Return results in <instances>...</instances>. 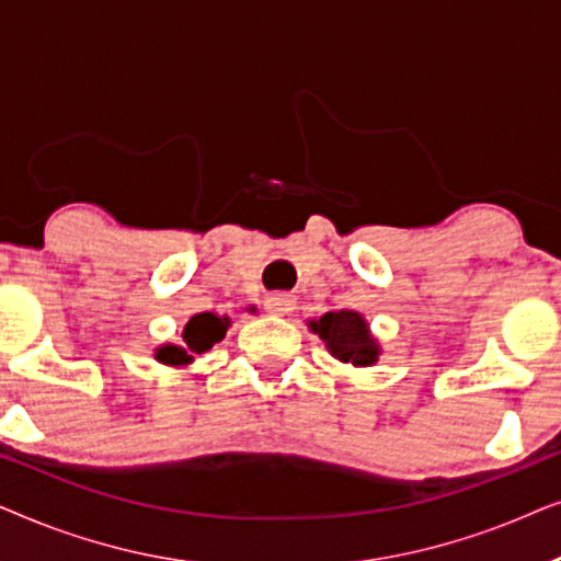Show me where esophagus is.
I'll list each match as a JSON object with an SVG mask.
<instances>
[{
  "mask_svg": "<svg viewBox=\"0 0 561 561\" xmlns=\"http://www.w3.org/2000/svg\"><path fill=\"white\" fill-rule=\"evenodd\" d=\"M265 309L275 313V317H286L296 309V296L290 294H271L265 298Z\"/></svg>",
  "mask_w": 561,
  "mask_h": 561,
  "instance_id": "obj_1",
  "label": "esophagus"
}]
</instances>
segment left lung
Listing matches in <instances>:
<instances>
[{"label": "left lung", "mask_w": 561, "mask_h": 561, "mask_svg": "<svg viewBox=\"0 0 561 561\" xmlns=\"http://www.w3.org/2000/svg\"><path fill=\"white\" fill-rule=\"evenodd\" d=\"M309 329L324 340L329 355L355 367H373L382 355L378 336L359 311H329L319 319H309Z\"/></svg>", "instance_id": "left-lung-1"}]
</instances>
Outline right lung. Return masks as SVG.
Instances as JSON below:
<instances>
[{"label": "right lung", "instance_id": "1", "mask_svg": "<svg viewBox=\"0 0 561 561\" xmlns=\"http://www.w3.org/2000/svg\"><path fill=\"white\" fill-rule=\"evenodd\" d=\"M244 311L257 313L255 306H248ZM229 327H232V319L229 317H217V313L211 311L194 313V317L186 321V327H183L181 342L158 344L152 357L165 367H188L196 359V355H204V352H209L214 344L225 340Z\"/></svg>", "mask_w": 561, "mask_h": 561}]
</instances>
